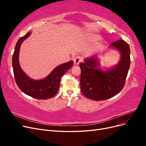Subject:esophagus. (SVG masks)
<instances>
[{
	"mask_svg": "<svg viewBox=\"0 0 146 146\" xmlns=\"http://www.w3.org/2000/svg\"><path fill=\"white\" fill-rule=\"evenodd\" d=\"M74 64H75L78 65L79 63L81 62V61H82V58L81 56H77L76 58H74Z\"/></svg>",
	"mask_w": 146,
	"mask_h": 146,
	"instance_id": "34e87169",
	"label": "esophagus"
}]
</instances>
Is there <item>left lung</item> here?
Segmentation results:
<instances>
[{"mask_svg":"<svg viewBox=\"0 0 146 146\" xmlns=\"http://www.w3.org/2000/svg\"><path fill=\"white\" fill-rule=\"evenodd\" d=\"M110 47L120 52L121 59L117 65L107 70L99 68L96 56L87 58L79 64L81 69L80 89L83 94L93 100H104L118 94L124 86L130 65V50L125 41L112 42Z\"/></svg>","mask_w":146,"mask_h":146,"instance_id":"left-lung-1","label":"left lung"}]
</instances>
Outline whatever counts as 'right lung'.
I'll return each mask as SVG.
<instances>
[{"mask_svg":"<svg viewBox=\"0 0 146 146\" xmlns=\"http://www.w3.org/2000/svg\"><path fill=\"white\" fill-rule=\"evenodd\" d=\"M31 34L28 32L17 41L12 57V64L15 81L19 89L24 93L35 99H47L54 97L58 92L60 79L73 65V61L60 64L56 67L48 76L42 80H33L22 70L19 61V54L22 42Z\"/></svg>","mask_w":146,"mask_h":146,"instance_id":"obj_1","label":"right lung"}]
</instances>
